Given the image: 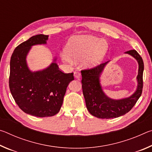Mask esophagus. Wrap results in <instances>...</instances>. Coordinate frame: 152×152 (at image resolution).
<instances>
[{
  "label": "esophagus",
  "instance_id": "obj_1",
  "mask_svg": "<svg viewBox=\"0 0 152 152\" xmlns=\"http://www.w3.org/2000/svg\"><path fill=\"white\" fill-rule=\"evenodd\" d=\"M74 76L76 78H79L80 77V73L78 71H75L74 72Z\"/></svg>",
  "mask_w": 152,
  "mask_h": 152
}]
</instances>
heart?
<instances>
[{
    "instance_id": "b5f03b06",
    "label": "heart",
    "mask_w": 152,
    "mask_h": 152,
    "mask_svg": "<svg viewBox=\"0 0 152 152\" xmlns=\"http://www.w3.org/2000/svg\"><path fill=\"white\" fill-rule=\"evenodd\" d=\"M107 50V43L100 38L89 35L74 36L69 39L60 57L69 65L82 60L84 66L93 68L102 62Z\"/></svg>"
}]
</instances>
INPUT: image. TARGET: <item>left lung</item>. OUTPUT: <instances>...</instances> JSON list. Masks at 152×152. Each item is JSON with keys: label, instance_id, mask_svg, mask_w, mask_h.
I'll use <instances>...</instances> for the list:
<instances>
[{"label": "left lung", "instance_id": "1", "mask_svg": "<svg viewBox=\"0 0 152 152\" xmlns=\"http://www.w3.org/2000/svg\"><path fill=\"white\" fill-rule=\"evenodd\" d=\"M125 53L133 56L139 64L137 89L132 96L127 98L113 99L107 96L102 91L100 77L109 61L94 68L81 71L82 88L86 108L93 116L100 119H113L122 116L132 109L141 96L144 69L142 58L135 50L126 51Z\"/></svg>", "mask_w": 152, "mask_h": 152}]
</instances>
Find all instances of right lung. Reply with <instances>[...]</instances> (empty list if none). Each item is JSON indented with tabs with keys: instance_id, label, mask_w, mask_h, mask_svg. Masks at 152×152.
Listing matches in <instances>:
<instances>
[{
	"instance_id": "right-lung-1",
	"label": "right lung",
	"mask_w": 152,
	"mask_h": 152,
	"mask_svg": "<svg viewBox=\"0 0 152 152\" xmlns=\"http://www.w3.org/2000/svg\"><path fill=\"white\" fill-rule=\"evenodd\" d=\"M48 35H36L15 49L10 61L9 88L15 101L23 111L38 117H51L60 111L66 88L73 73L59 70L53 60L44 70L32 72L27 56L33 45L46 44Z\"/></svg>"
}]
</instances>
